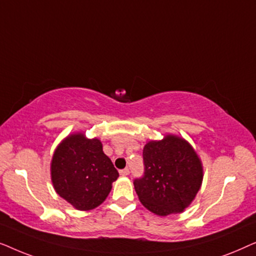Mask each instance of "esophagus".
Here are the masks:
<instances>
[{"label": "esophagus", "instance_id": "1", "mask_svg": "<svg viewBox=\"0 0 256 256\" xmlns=\"http://www.w3.org/2000/svg\"><path fill=\"white\" fill-rule=\"evenodd\" d=\"M120 174H121V176H128V174H129V169H128V168L120 170Z\"/></svg>", "mask_w": 256, "mask_h": 256}]
</instances>
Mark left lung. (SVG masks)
I'll use <instances>...</instances> for the list:
<instances>
[{"label":"left lung","mask_w":256,"mask_h":256,"mask_svg":"<svg viewBox=\"0 0 256 256\" xmlns=\"http://www.w3.org/2000/svg\"><path fill=\"white\" fill-rule=\"evenodd\" d=\"M143 163L144 174L134 180L142 205L160 216L183 212L202 182V160L190 143L176 135L150 141L143 148Z\"/></svg>","instance_id":"8db88e82"}]
</instances>
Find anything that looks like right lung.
<instances>
[{
    "mask_svg": "<svg viewBox=\"0 0 256 256\" xmlns=\"http://www.w3.org/2000/svg\"><path fill=\"white\" fill-rule=\"evenodd\" d=\"M118 172L102 143L82 132L68 135L56 148L51 160V180L57 194L79 211L102 204Z\"/></svg>",
    "mask_w": 256,
    "mask_h": 256,
    "instance_id": "right-lung-1",
    "label": "right lung"
}]
</instances>
